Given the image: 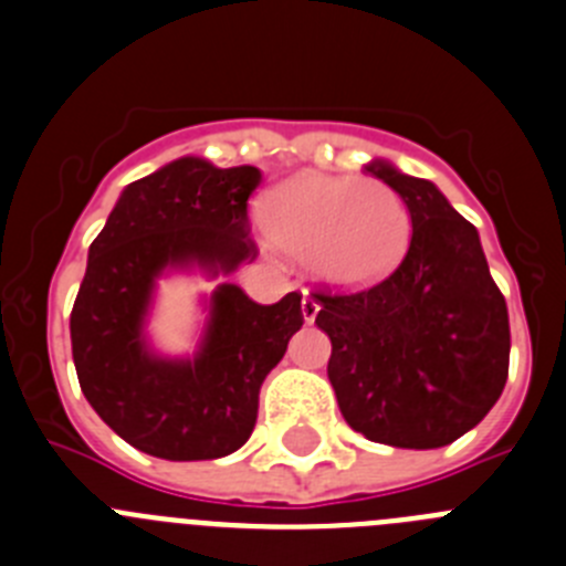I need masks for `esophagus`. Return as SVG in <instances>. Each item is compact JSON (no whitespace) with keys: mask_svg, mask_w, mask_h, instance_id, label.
Listing matches in <instances>:
<instances>
[{"mask_svg":"<svg viewBox=\"0 0 566 566\" xmlns=\"http://www.w3.org/2000/svg\"><path fill=\"white\" fill-rule=\"evenodd\" d=\"M318 302H315L313 295L310 293H304L302 295V315H304V321H307V324H313L315 321V315H318Z\"/></svg>","mask_w":566,"mask_h":566,"instance_id":"obj_1","label":"esophagus"}]
</instances>
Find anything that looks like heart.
<instances>
[{"label": "heart", "mask_w": 566, "mask_h": 566, "mask_svg": "<svg viewBox=\"0 0 566 566\" xmlns=\"http://www.w3.org/2000/svg\"><path fill=\"white\" fill-rule=\"evenodd\" d=\"M262 231L279 251L307 256L324 284L360 290L395 271L411 239L403 197L380 180L307 171L262 202Z\"/></svg>", "instance_id": "heart-1"}]
</instances>
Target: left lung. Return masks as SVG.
<instances>
[{
  "instance_id": "8db88e82",
  "label": "left lung",
  "mask_w": 566,
  "mask_h": 566,
  "mask_svg": "<svg viewBox=\"0 0 566 566\" xmlns=\"http://www.w3.org/2000/svg\"><path fill=\"white\" fill-rule=\"evenodd\" d=\"M366 171L411 213L400 268L353 295L315 293L329 335L327 375L355 431L395 448H442L499 400L511 360L505 295L493 284L480 233L431 180L386 160Z\"/></svg>"
}]
</instances>
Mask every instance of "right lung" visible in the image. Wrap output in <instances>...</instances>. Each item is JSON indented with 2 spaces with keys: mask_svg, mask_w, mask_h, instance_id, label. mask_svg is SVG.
<instances>
[{
  "mask_svg": "<svg viewBox=\"0 0 566 566\" xmlns=\"http://www.w3.org/2000/svg\"><path fill=\"white\" fill-rule=\"evenodd\" d=\"M259 180L253 166L171 160L120 191L90 245L70 315L75 371L101 420L144 454L220 460L245 446L259 389L302 329V295L256 304L233 282L202 298L195 355L157 353L146 329L163 276L226 279L256 259L248 197Z\"/></svg>",
  "mask_w": 566,
  "mask_h": 566,
  "instance_id": "add662e5",
  "label": "right lung"
}]
</instances>
